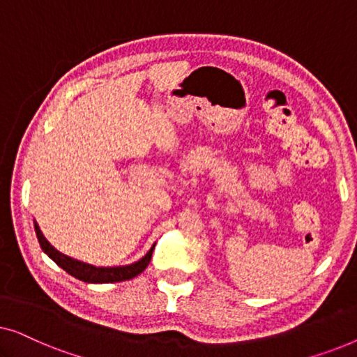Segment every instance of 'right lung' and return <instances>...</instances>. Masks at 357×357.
<instances>
[{"mask_svg":"<svg viewBox=\"0 0 357 357\" xmlns=\"http://www.w3.org/2000/svg\"><path fill=\"white\" fill-rule=\"evenodd\" d=\"M33 227H36V234H37L38 243H40L42 250L45 252L47 255L50 257L58 266L63 268V270H65L68 275L75 276L76 280L84 281V282H92V284H104V282H120V281H126V280H131V278L138 276L139 273H143L146 270V266L149 265L151 257H153V250L155 247V243H153V247L149 248V252L146 253L143 258H139V260L135 261V263H130V265H125V266H94V265H89V263L79 261V260H76V258H71V257L65 255V253L58 252L56 248L47 241L45 236H43L40 227H38V224L36 221H33Z\"/></svg>","mask_w":357,"mask_h":357,"instance_id":"add662e5","label":"right lung"}]
</instances>
